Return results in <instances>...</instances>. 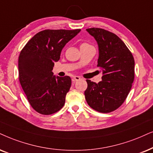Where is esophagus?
<instances>
[{
  "label": "esophagus",
  "mask_w": 153,
  "mask_h": 153,
  "mask_svg": "<svg viewBox=\"0 0 153 153\" xmlns=\"http://www.w3.org/2000/svg\"><path fill=\"white\" fill-rule=\"evenodd\" d=\"M73 80L74 81H78L80 80V77L79 76H73Z\"/></svg>",
  "instance_id": "esophagus-1"
}]
</instances>
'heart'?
<instances>
[{"instance_id": "b5f03b06", "label": "heart", "mask_w": 153, "mask_h": 153, "mask_svg": "<svg viewBox=\"0 0 153 153\" xmlns=\"http://www.w3.org/2000/svg\"><path fill=\"white\" fill-rule=\"evenodd\" d=\"M85 44H87V43H83V44H81V45H85Z\"/></svg>"}]
</instances>
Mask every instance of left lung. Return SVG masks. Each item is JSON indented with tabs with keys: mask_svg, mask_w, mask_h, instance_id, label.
<instances>
[{
	"mask_svg": "<svg viewBox=\"0 0 153 153\" xmlns=\"http://www.w3.org/2000/svg\"><path fill=\"white\" fill-rule=\"evenodd\" d=\"M86 30L97 42V67L103 76L98 83L86 80L85 100L93 109L109 113L123 103L130 92L135 76L134 59L124 42L115 34L102 28Z\"/></svg>",
	"mask_w": 153,
	"mask_h": 153,
	"instance_id": "8db88e82",
	"label": "left lung"
}]
</instances>
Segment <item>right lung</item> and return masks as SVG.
I'll use <instances>...</instances> for the list:
<instances>
[{"instance_id":"obj_1","label":"right lung","mask_w":153,"mask_h":153,"mask_svg":"<svg viewBox=\"0 0 153 153\" xmlns=\"http://www.w3.org/2000/svg\"><path fill=\"white\" fill-rule=\"evenodd\" d=\"M80 30L41 31L20 51L18 59L20 85L29 103L41 114H52L64 105L71 79L69 76L56 77L52 70L63 48Z\"/></svg>"}]
</instances>
